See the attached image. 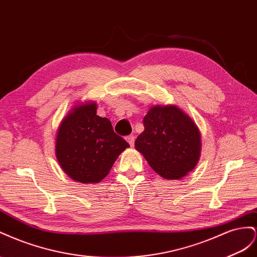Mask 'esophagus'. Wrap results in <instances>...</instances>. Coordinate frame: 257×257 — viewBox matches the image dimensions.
<instances>
[{"instance_id":"1","label":"esophagus","mask_w":257,"mask_h":257,"mask_svg":"<svg viewBox=\"0 0 257 257\" xmlns=\"http://www.w3.org/2000/svg\"><path fill=\"white\" fill-rule=\"evenodd\" d=\"M126 140H127V142H128L131 146H134V144H135V136H128V137L126 138Z\"/></svg>"}]
</instances>
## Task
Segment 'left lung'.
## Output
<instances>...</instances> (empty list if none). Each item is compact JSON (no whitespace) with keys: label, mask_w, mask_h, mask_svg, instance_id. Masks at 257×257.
<instances>
[{"label":"left lung","mask_w":257,"mask_h":257,"mask_svg":"<svg viewBox=\"0 0 257 257\" xmlns=\"http://www.w3.org/2000/svg\"><path fill=\"white\" fill-rule=\"evenodd\" d=\"M135 146L152 169L167 180H180L200 157L201 137L194 120L175 105H156L143 118Z\"/></svg>","instance_id":"1"}]
</instances>
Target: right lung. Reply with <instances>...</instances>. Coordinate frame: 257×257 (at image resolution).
Wrapping results in <instances>:
<instances>
[{"instance_id":"add662e5","label":"right lung","mask_w":257,"mask_h":257,"mask_svg":"<svg viewBox=\"0 0 257 257\" xmlns=\"http://www.w3.org/2000/svg\"><path fill=\"white\" fill-rule=\"evenodd\" d=\"M129 144L112 123L97 115L96 102L75 105L62 119L56 138V157L62 170L80 183H99Z\"/></svg>"}]
</instances>
